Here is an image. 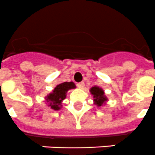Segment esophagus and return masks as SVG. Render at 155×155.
<instances>
[{"instance_id":"esophagus-1","label":"esophagus","mask_w":155,"mask_h":155,"mask_svg":"<svg viewBox=\"0 0 155 155\" xmlns=\"http://www.w3.org/2000/svg\"><path fill=\"white\" fill-rule=\"evenodd\" d=\"M77 86L79 88V89H83L85 87V83H84L83 81H81V82H78V83L77 84Z\"/></svg>"}]
</instances>
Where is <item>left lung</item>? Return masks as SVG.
<instances>
[{"instance_id": "8db88e82", "label": "left lung", "mask_w": 155, "mask_h": 155, "mask_svg": "<svg viewBox=\"0 0 155 155\" xmlns=\"http://www.w3.org/2000/svg\"><path fill=\"white\" fill-rule=\"evenodd\" d=\"M90 92L94 95V101L98 106H101L106 101V97L104 96V91L99 87L94 86L90 89Z\"/></svg>"}]
</instances>
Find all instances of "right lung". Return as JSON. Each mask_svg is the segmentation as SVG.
<instances>
[{
    "label": "right lung",
    "mask_w": 155,
    "mask_h": 155,
    "mask_svg": "<svg viewBox=\"0 0 155 155\" xmlns=\"http://www.w3.org/2000/svg\"><path fill=\"white\" fill-rule=\"evenodd\" d=\"M74 88H75L74 82H63L57 85L53 93L47 96L46 101L50 102L49 106L55 110H59L61 101L66 97V92Z\"/></svg>",
    "instance_id": "right-lung-1"
}]
</instances>
